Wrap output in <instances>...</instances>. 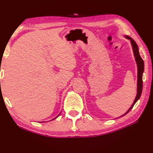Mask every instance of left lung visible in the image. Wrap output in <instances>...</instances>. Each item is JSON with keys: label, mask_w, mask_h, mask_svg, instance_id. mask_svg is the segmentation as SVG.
Here are the masks:
<instances>
[{"label": "left lung", "mask_w": 153, "mask_h": 153, "mask_svg": "<svg viewBox=\"0 0 153 153\" xmlns=\"http://www.w3.org/2000/svg\"><path fill=\"white\" fill-rule=\"evenodd\" d=\"M126 37L130 40L131 44H132V46L133 52H134L135 60H136V62L137 64V68H138V75H137V94L136 98H135L134 100V102L132 103V106H131L130 107V109H129L123 115H122L121 117H123V116L126 115V114H128L129 111L131 110V109L134 107V105L135 103L137 102V101L140 98V96L142 93V88H143V79H142V76H143V73L144 71V62H143V60L142 59V58L141 57L140 54H139L138 46H137L136 42H135L132 38L130 37V36H126Z\"/></svg>", "instance_id": "1"}]
</instances>
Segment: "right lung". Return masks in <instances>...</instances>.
<instances>
[{
    "label": "right lung",
    "instance_id": "1",
    "mask_svg": "<svg viewBox=\"0 0 153 153\" xmlns=\"http://www.w3.org/2000/svg\"><path fill=\"white\" fill-rule=\"evenodd\" d=\"M59 115H58V116H57V117H55V119H56V118H57V117H59Z\"/></svg>",
    "mask_w": 153,
    "mask_h": 153
}]
</instances>
